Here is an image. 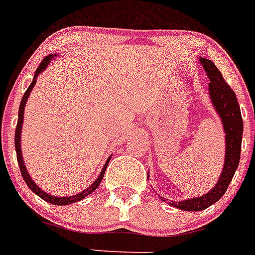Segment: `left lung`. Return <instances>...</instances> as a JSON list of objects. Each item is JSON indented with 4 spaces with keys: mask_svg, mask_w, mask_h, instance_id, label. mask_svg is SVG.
I'll return each mask as SVG.
<instances>
[{
    "mask_svg": "<svg viewBox=\"0 0 255 255\" xmlns=\"http://www.w3.org/2000/svg\"><path fill=\"white\" fill-rule=\"evenodd\" d=\"M201 63L210 79L209 89H210L211 101L219 113L224 131H226V162H224L223 172L220 175L219 181L209 193L197 197V198H192V200L181 201V202L168 201L171 206L185 211L205 210L222 198V196L228 189V185L232 181L233 175L236 172V168L240 162L241 141H243V117H241L240 105L237 102L236 93L227 84V81L223 79V75L220 74L213 62L206 58H201ZM159 198L162 201H166L163 197L159 196Z\"/></svg>",
    "mask_w": 255,
    "mask_h": 255,
    "instance_id": "obj_1",
    "label": "left lung"
}]
</instances>
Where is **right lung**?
<instances>
[{"label": "right lung", "mask_w": 255, "mask_h": 255, "mask_svg": "<svg viewBox=\"0 0 255 255\" xmlns=\"http://www.w3.org/2000/svg\"><path fill=\"white\" fill-rule=\"evenodd\" d=\"M51 58H53V55H46L44 59L41 61V63L38 65L37 70H36L35 72V78H33V80H32L31 85L28 87V89L25 91L24 96L22 97V101H20V106H19V117H18V123H16V129H15V150H16V159H18V164H19V168H20V172H22V176L23 179H24L25 184L28 185L29 189L33 192V193L37 194L38 197H41L42 200H45L46 202H49V204H53V205H58V206H62V205H70V204H74V202H78V201H81L84 200L85 197L89 196V194L92 193V192H95L96 188L100 185V183H101L102 177H104L105 175V170H106V167H108V163H109V158L108 162L105 163L104 168H102L101 174H100V176H98L97 180L95 181V183L92 184L91 187L87 188L85 190H83L81 193L79 194H75V196H71V197H54V196H50V194L45 193L44 190H41L40 188L36 185L35 183H33V180L31 179V176H29V174L27 172V168H25L24 166V162H23V157H22V151H20V133H22V124H23V114H24V108H25V102H27V98H28L29 93H31L32 88L35 87V83H36V78H37V75L40 74L41 71H44V68L46 67V66L49 65V62L51 61Z\"/></svg>", "instance_id": "obj_1"}]
</instances>
